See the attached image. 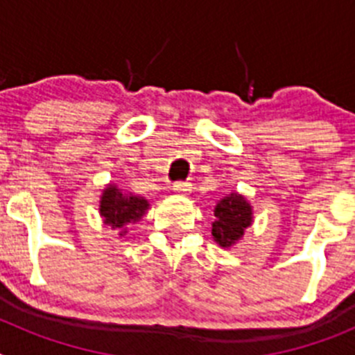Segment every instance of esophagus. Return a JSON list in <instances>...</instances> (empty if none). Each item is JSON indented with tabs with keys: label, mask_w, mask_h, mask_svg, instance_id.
<instances>
[{
	"label": "esophagus",
	"mask_w": 355,
	"mask_h": 355,
	"mask_svg": "<svg viewBox=\"0 0 355 355\" xmlns=\"http://www.w3.org/2000/svg\"><path fill=\"white\" fill-rule=\"evenodd\" d=\"M172 190H174V192L178 193V196H188V193L192 192V184H190V183H183V181H180V183H174Z\"/></svg>",
	"instance_id": "1"
}]
</instances>
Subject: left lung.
Segmentation results:
<instances>
[{"label":"left lung","mask_w":355,"mask_h":355,"mask_svg":"<svg viewBox=\"0 0 355 355\" xmlns=\"http://www.w3.org/2000/svg\"><path fill=\"white\" fill-rule=\"evenodd\" d=\"M213 215L215 222L211 224V236L222 249L236 245L245 234V229L254 222L252 206L236 190L229 192L216 202Z\"/></svg>","instance_id":"left-lung-1"}]
</instances>
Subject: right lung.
<instances>
[{"mask_svg": "<svg viewBox=\"0 0 355 355\" xmlns=\"http://www.w3.org/2000/svg\"><path fill=\"white\" fill-rule=\"evenodd\" d=\"M149 209V200L146 197L122 192L117 184H106L99 200V215L105 225L119 231V236L128 233L126 225L139 222Z\"/></svg>", "mask_w": 355, "mask_h": 355, "instance_id": "add662e5", "label": "right lung"}]
</instances>
